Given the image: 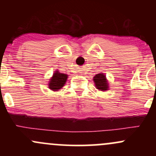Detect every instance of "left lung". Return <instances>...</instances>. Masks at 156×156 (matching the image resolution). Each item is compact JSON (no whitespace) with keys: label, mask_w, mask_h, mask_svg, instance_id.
<instances>
[{"label":"left lung","mask_w":156,"mask_h":156,"mask_svg":"<svg viewBox=\"0 0 156 156\" xmlns=\"http://www.w3.org/2000/svg\"><path fill=\"white\" fill-rule=\"evenodd\" d=\"M93 81L96 89H98V90L101 92H106V90H108L109 84L104 73H101L94 76L93 78Z\"/></svg>","instance_id":"1"}]
</instances>
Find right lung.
Instances as JSON below:
<instances>
[{
  "mask_svg": "<svg viewBox=\"0 0 156 156\" xmlns=\"http://www.w3.org/2000/svg\"><path fill=\"white\" fill-rule=\"evenodd\" d=\"M68 78V75L62 73L58 69L55 70L48 82V88L53 92H57L62 89L66 84Z\"/></svg>",
  "mask_w": 156,
  "mask_h": 156,
  "instance_id": "right-lung-1",
  "label": "right lung"
}]
</instances>
